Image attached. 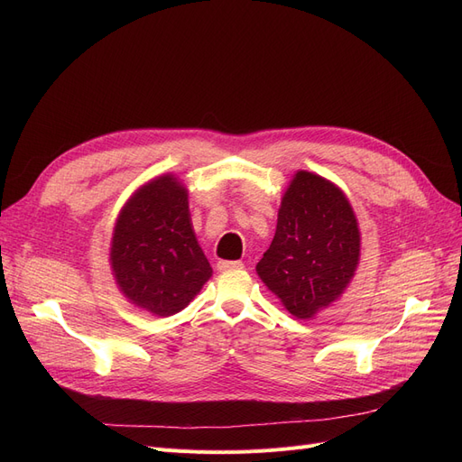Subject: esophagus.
<instances>
[{
    "instance_id": "34e87169",
    "label": "esophagus",
    "mask_w": 462,
    "mask_h": 462,
    "mask_svg": "<svg viewBox=\"0 0 462 462\" xmlns=\"http://www.w3.org/2000/svg\"><path fill=\"white\" fill-rule=\"evenodd\" d=\"M243 268H245V263L239 262V260H235V262H231V260H221V262H217V270H219V272L243 270Z\"/></svg>"
}]
</instances>
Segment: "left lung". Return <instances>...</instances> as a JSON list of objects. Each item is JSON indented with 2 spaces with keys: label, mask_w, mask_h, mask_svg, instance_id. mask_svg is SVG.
Here are the masks:
<instances>
[{
  "label": "left lung",
  "mask_w": 462,
  "mask_h": 462,
  "mask_svg": "<svg viewBox=\"0 0 462 462\" xmlns=\"http://www.w3.org/2000/svg\"><path fill=\"white\" fill-rule=\"evenodd\" d=\"M360 231L353 206L331 180L297 171L256 273L285 309L310 319L337 300L356 272Z\"/></svg>",
  "instance_id": "left-lung-1"
}]
</instances>
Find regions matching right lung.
I'll return each instance as SVG.
<instances>
[{
  "mask_svg": "<svg viewBox=\"0 0 462 462\" xmlns=\"http://www.w3.org/2000/svg\"><path fill=\"white\" fill-rule=\"evenodd\" d=\"M109 262L123 295L153 316H173L199 295L212 265L192 229L189 190L175 175L148 180L123 206Z\"/></svg>",
  "mask_w": 462,
  "mask_h": 462,
  "instance_id": "1",
  "label": "right lung"
}]
</instances>
